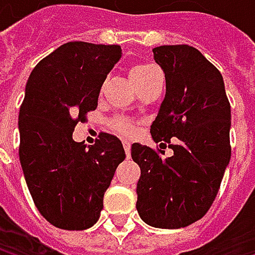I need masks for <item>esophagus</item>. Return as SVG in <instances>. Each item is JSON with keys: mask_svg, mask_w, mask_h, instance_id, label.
I'll use <instances>...</instances> for the list:
<instances>
[{"mask_svg": "<svg viewBox=\"0 0 255 255\" xmlns=\"http://www.w3.org/2000/svg\"><path fill=\"white\" fill-rule=\"evenodd\" d=\"M123 146H124V150H126L127 158H129V155H131V143L127 141V140H124V141H123Z\"/></svg>", "mask_w": 255, "mask_h": 255, "instance_id": "1", "label": "esophagus"}]
</instances>
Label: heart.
<instances>
[{
	"instance_id": "b5f03b06",
	"label": "heart",
	"mask_w": 255,
	"mask_h": 255,
	"mask_svg": "<svg viewBox=\"0 0 255 255\" xmlns=\"http://www.w3.org/2000/svg\"><path fill=\"white\" fill-rule=\"evenodd\" d=\"M161 71L153 66V65H147V63H141V65H135L132 66L131 72H129V77H131V81L134 82V85L138 88L141 84H144L146 81H149L150 78L153 77L155 74H159ZM114 127L117 128L121 134L124 135H131L134 131H135V127L131 121H128L126 118H118L114 121Z\"/></svg>"
}]
</instances>
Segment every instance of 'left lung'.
Instances as JSON below:
<instances>
[{
  "instance_id": "1",
  "label": "left lung",
  "mask_w": 255,
  "mask_h": 255,
  "mask_svg": "<svg viewBox=\"0 0 255 255\" xmlns=\"http://www.w3.org/2000/svg\"><path fill=\"white\" fill-rule=\"evenodd\" d=\"M153 59L165 74L167 91L150 134L159 147L132 143L140 167V219L153 228L180 229L202 219L217 196L230 161V105L219 69L190 45H161Z\"/></svg>"
}]
</instances>
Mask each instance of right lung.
<instances>
[{
  "label": "right lung",
  "mask_w": 255,
  "mask_h": 255,
  "mask_svg": "<svg viewBox=\"0 0 255 255\" xmlns=\"http://www.w3.org/2000/svg\"><path fill=\"white\" fill-rule=\"evenodd\" d=\"M120 45L74 41L56 48L30 72L19 112V158L41 216L65 230L91 228L117 167L126 159L118 137L100 132L94 144L72 138L97 108L100 88L121 59Z\"/></svg>",
  "instance_id": "right-lung-1"
}]
</instances>
